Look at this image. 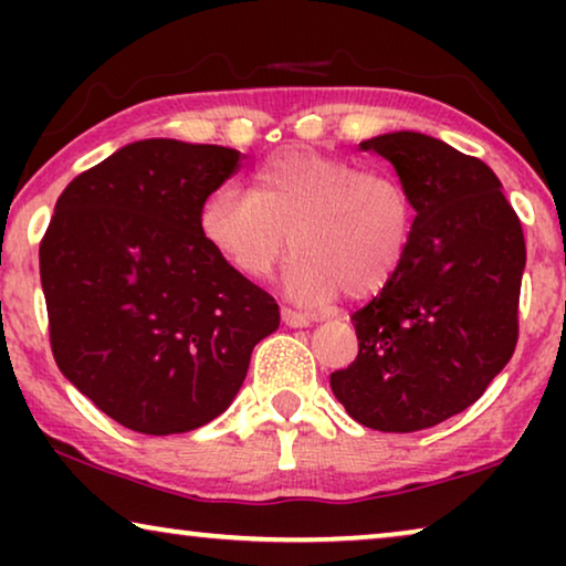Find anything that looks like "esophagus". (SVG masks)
<instances>
[{
  "label": "esophagus",
  "instance_id": "obj_1",
  "mask_svg": "<svg viewBox=\"0 0 566 566\" xmlns=\"http://www.w3.org/2000/svg\"><path fill=\"white\" fill-rule=\"evenodd\" d=\"M281 316H283L285 327H308V322H312V316L301 314V312H296V308H291V306H283L281 308Z\"/></svg>",
  "mask_w": 566,
  "mask_h": 566
}]
</instances>
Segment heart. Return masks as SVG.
Segmentation results:
<instances>
[{"label": "heart", "mask_w": 566, "mask_h": 566, "mask_svg": "<svg viewBox=\"0 0 566 566\" xmlns=\"http://www.w3.org/2000/svg\"><path fill=\"white\" fill-rule=\"evenodd\" d=\"M198 229L223 265L262 281L291 239L296 258L285 291L304 304H327L345 291L368 298L405 262L415 234L407 185L386 169L312 149H281L250 175V190L231 185L200 206Z\"/></svg>", "instance_id": "heart-1"}]
</instances>
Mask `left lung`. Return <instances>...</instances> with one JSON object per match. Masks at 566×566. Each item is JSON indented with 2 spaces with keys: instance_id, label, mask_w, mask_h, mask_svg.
I'll return each instance as SVG.
<instances>
[{
  "instance_id": "left-lung-1",
  "label": "left lung",
  "mask_w": 566,
  "mask_h": 566,
  "mask_svg": "<svg viewBox=\"0 0 566 566\" xmlns=\"http://www.w3.org/2000/svg\"><path fill=\"white\" fill-rule=\"evenodd\" d=\"M389 159L415 203L399 273L353 314L358 358L329 376L370 430L415 432L463 412L517 345L523 227L482 159L397 130L360 144Z\"/></svg>"
}]
</instances>
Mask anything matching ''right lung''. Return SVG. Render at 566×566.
I'll list each match as a JSON object with an SVG mask.
<instances>
[{
	"mask_svg": "<svg viewBox=\"0 0 566 566\" xmlns=\"http://www.w3.org/2000/svg\"><path fill=\"white\" fill-rule=\"evenodd\" d=\"M239 159L227 146L146 138L56 200L41 239L53 358L123 428L172 436L211 422L281 324L275 298L223 265L198 229Z\"/></svg>",
	"mask_w": 566,
	"mask_h": 566,
	"instance_id": "obj_1",
	"label": "right lung"
}]
</instances>
